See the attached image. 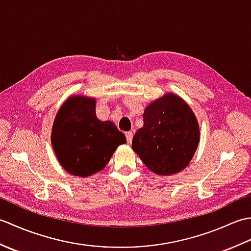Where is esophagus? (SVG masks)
<instances>
[{"mask_svg":"<svg viewBox=\"0 0 251 251\" xmlns=\"http://www.w3.org/2000/svg\"><path fill=\"white\" fill-rule=\"evenodd\" d=\"M125 136H126L127 142L130 143V142H131V140H132V131H127L126 134H125Z\"/></svg>","mask_w":251,"mask_h":251,"instance_id":"1","label":"esophagus"}]
</instances>
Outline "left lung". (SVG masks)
<instances>
[{
    "mask_svg": "<svg viewBox=\"0 0 251 251\" xmlns=\"http://www.w3.org/2000/svg\"><path fill=\"white\" fill-rule=\"evenodd\" d=\"M142 116L143 126L132 138V150L158 176L182 172L201 139L194 112L180 96L168 93L149 104Z\"/></svg>",
    "mask_w": 251,
    "mask_h": 251,
    "instance_id": "8db88e82",
    "label": "left lung"
}]
</instances>
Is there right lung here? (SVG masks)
Segmentation results:
<instances>
[{
	"mask_svg": "<svg viewBox=\"0 0 251 251\" xmlns=\"http://www.w3.org/2000/svg\"><path fill=\"white\" fill-rule=\"evenodd\" d=\"M51 146L62 168L76 177L102 170L126 137L111 121L96 115V98L70 96L52 123Z\"/></svg>",
	"mask_w": 251,
	"mask_h": 251,
	"instance_id": "obj_1",
	"label": "right lung"
}]
</instances>
